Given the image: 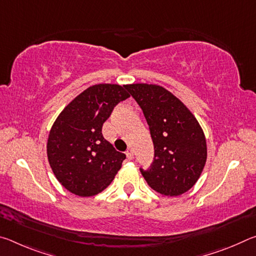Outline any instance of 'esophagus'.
<instances>
[{"label": "esophagus", "instance_id": "34e87169", "mask_svg": "<svg viewBox=\"0 0 256 256\" xmlns=\"http://www.w3.org/2000/svg\"><path fill=\"white\" fill-rule=\"evenodd\" d=\"M126 157H128V160H131V159H133V151H132V149H128L126 150Z\"/></svg>", "mask_w": 256, "mask_h": 256}]
</instances>
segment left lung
Masks as SVG:
<instances>
[{
    "instance_id": "obj_1",
    "label": "left lung",
    "mask_w": 256,
    "mask_h": 256,
    "mask_svg": "<svg viewBox=\"0 0 256 256\" xmlns=\"http://www.w3.org/2000/svg\"><path fill=\"white\" fill-rule=\"evenodd\" d=\"M144 112L154 142L149 170L140 168L151 188L176 196L196 183L206 160V142L196 118L178 98L162 86H125Z\"/></svg>"
}]
</instances>
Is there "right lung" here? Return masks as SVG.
Here are the masks:
<instances>
[{
  "mask_svg": "<svg viewBox=\"0 0 256 256\" xmlns=\"http://www.w3.org/2000/svg\"><path fill=\"white\" fill-rule=\"evenodd\" d=\"M125 86H89L64 108L52 126L47 142L52 170L60 183L76 196L100 193L126 158L102 133V124L114 107L130 97Z\"/></svg>",
  "mask_w": 256,
  "mask_h": 256,
  "instance_id": "add662e5",
  "label": "right lung"
}]
</instances>
